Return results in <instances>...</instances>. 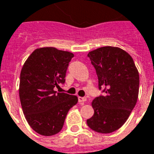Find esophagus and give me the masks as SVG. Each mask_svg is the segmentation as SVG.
I'll use <instances>...</instances> for the list:
<instances>
[{
	"instance_id": "34e87169",
	"label": "esophagus",
	"mask_w": 154,
	"mask_h": 154,
	"mask_svg": "<svg viewBox=\"0 0 154 154\" xmlns=\"http://www.w3.org/2000/svg\"><path fill=\"white\" fill-rule=\"evenodd\" d=\"M87 101V99L86 98H83V97H78V102L79 103H84Z\"/></svg>"
}]
</instances>
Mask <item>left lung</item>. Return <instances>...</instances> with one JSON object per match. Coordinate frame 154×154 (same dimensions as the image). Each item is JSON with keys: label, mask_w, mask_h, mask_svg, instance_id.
Returning <instances> with one entry per match:
<instances>
[{"label": "left lung", "mask_w": 154, "mask_h": 154, "mask_svg": "<svg viewBox=\"0 0 154 154\" xmlns=\"http://www.w3.org/2000/svg\"><path fill=\"white\" fill-rule=\"evenodd\" d=\"M88 56L99 78L103 96L92 102L94 116L87 120L91 129L111 133L121 128L135 107L139 93V73L132 57L119 47L103 46Z\"/></svg>", "instance_id": "left-lung-1"}]
</instances>
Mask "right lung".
I'll use <instances>...</instances> for the list:
<instances>
[{
	"instance_id": "add662e5",
	"label": "right lung",
	"mask_w": 154,
	"mask_h": 154,
	"mask_svg": "<svg viewBox=\"0 0 154 154\" xmlns=\"http://www.w3.org/2000/svg\"><path fill=\"white\" fill-rule=\"evenodd\" d=\"M74 55L55 47L38 48L23 64L20 73L19 97L25 119L42 136H53L62 129L69 109L77 104L75 95L57 93L65 82Z\"/></svg>"
}]
</instances>
